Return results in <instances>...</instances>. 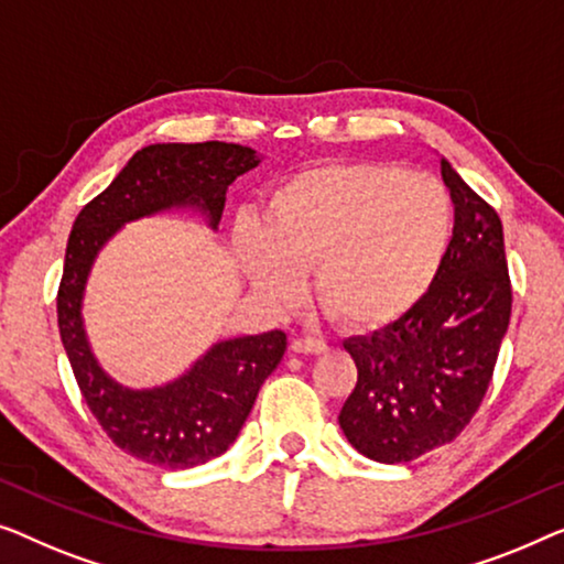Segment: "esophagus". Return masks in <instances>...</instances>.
<instances>
[{"label":"esophagus","mask_w":564,"mask_h":564,"mask_svg":"<svg viewBox=\"0 0 564 564\" xmlns=\"http://www.w3.org/2000/svg\"><path fill=\"white\" fill-rule=\"evenodd\" d=\"M291 350L296 355H322V352H327V345L319 343V339H312V337H296V339H291Z\"/></svg>","instance_id":"esophagus-1"}]
</instances>
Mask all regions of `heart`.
Instances as JSON below:
<instances>
[{
  "mask_svg": "<svg viewBox=\"0 0 564 564\" xmlns=\"http://www.w3.org/2000/svg\"><path fill=\"white\" fill-rule=\"evenodd\" d=\"M452 199L442 181L388 163H319L285 178L263 227L235 229L240 265L260 299L289 306L299 273L312 296L355 332L401 322L437 281L452 242Z\"/></svg>",
  "mask_w": 564,
  "mask_h": 564,
  "instance_id": "heart-1",
  "label": "heart"
}]
</instances>
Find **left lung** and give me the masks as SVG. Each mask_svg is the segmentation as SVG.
<instances>
[{"label": "left lung", "mask_w": 564, "mask_h": 564, "mask_svg": "<svg viewBox=\"0 0 564 564\" xmlns=\"http://www.w3.org/2000/svg\"><path fill=\"white\" fill-rule=\"evenodd\" d=\"M442 178L455 229L437 281L401 322L345 339L358 383L339 411V430L360 455L386 465L411 463L470 424L511 319L501 219L447 158Z\"/></svg>", "instance_id": "8db88e82"}]
</instances>
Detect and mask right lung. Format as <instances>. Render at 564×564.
Returning <instances> with one entry per match:
<instances>
[{
  "label": "right lung",
  "instance_id": "add662e5",
  "mask_svg": "<svg viewBox=\"0 0 564 564\" xmlns=\"http://www.w3.org/2000/svg\"><path fill=\"white\" fill-rule=\"evenodd\" d=\"M260 155L235 142H158L134 153L70 229L58 289V329L76 383L117 447L142 463L186 470L237 440L260 386L285 352L281 329L214 343L186 372L153 388H127L101 368L84 327L94 260L127 221L188 209L219 227L227 188Z\"/></svg>",
  "mask_w": 564,
  "mask_h": 564
}]
</instances>
